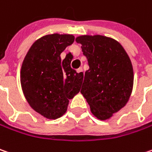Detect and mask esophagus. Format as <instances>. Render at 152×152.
Masks as SVG:
<instances>
[{
    "label": "esophagus",
    "mask_w": 152,
    "mask_h": 152,
    "mask_svg": "<svg viewBox=\"0 0 152 152\" xmlns=\"http://www.w3.org/2000/svg\"><path fill=\"white\" fill-rule=\"evenodd\" d=\"M76 72H77L78 74L82 75V76H83V75H84L83 70V68H79V69H76Z\"/></svg>",
    "instance_id": "1"
}]
</instances>
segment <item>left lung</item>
I'll list each match as a JSON object with an SVG mask.
<instances>
[{
  "mask_svg": "<svg viewBox=\"0 0 152 152\" xmlns=\"http://www.w3.org/2000/svg\"><path fill=\"white\" fill-rule=\"evenodd\" d=\"M76 41L88 59L81 93L100 120H107L128 102L133 70L126 50L116 40L101 35L80 36Z\"/></svg>",
  "mask_w": 152,
  "mask_h": 152,
  "instance_id": "8db88e82",
  "label": "left lung"
}]
</instances>
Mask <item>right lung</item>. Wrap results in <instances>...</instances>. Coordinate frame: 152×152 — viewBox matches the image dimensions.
I'll return each instance as SVG.
<instances>
[{"label": "right lung", "instance_id": "obj_1", "mask_svg": "<svg viewBox=\"0 0 152 152\" xmlns=\"http://www.w3.org/2000/svg\"><path fill=\"white\" fill-rule=\"evenodd\" d=\"M74 40L69 34L44 36L31 45L23 61L24 94L35 111L50 120L64 115L69 100L81 89L83 76L70 67L72 54L69 52L64 60L60 56Z\"/></svg>", "mask_w": 152, "mask_h": 152}]
</instances>
